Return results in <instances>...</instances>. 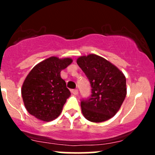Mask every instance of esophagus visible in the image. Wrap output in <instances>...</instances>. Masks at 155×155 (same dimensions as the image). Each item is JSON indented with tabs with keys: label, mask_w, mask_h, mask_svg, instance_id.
Segmentation results:
<instances>
[{
	"label": "esophagus",
	"mask_w": 155,
	"mask_h": 155,
	"mask_svg": "<svg viewBox=\"0 0 155 155\" xmlns=\"http://www.w3.org/2000/svg\"><path fill=\"white\" fill-rule=\"evenodd\" d=\"M78 90L77 89H72L71 90V93L72 94H75V95H76V94H78Z\"/></svg>",
	"instance_id": "34e87169"
}]
</instances>
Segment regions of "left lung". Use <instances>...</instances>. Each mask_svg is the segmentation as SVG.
I'll return each instance as SVG.
<instances>
[{
	"label": "left lung",
	"instance_id": "1",
	"mask_svg": "<svg viewBox=\"0 0 155 155\" xmlns=\"http://www.w3.org/2000/svg\"><path fill=\"white\" fill-rule=\"evenodd\" d=\"M76 62L91 87V96L81 101L82 114L92 122L107 121L117 113L125 99V76L115 65L97 54L82 56Z\"/></svg>",
	"mask_w": 155,
	"mask_h": 155
}]
</instances>
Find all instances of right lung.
<instances>
[{
	"label": "right lung",
	"instance_id": "right-lung-1",
	"mask_svg": "<svg viewBox=\"0 0 155 155\" xmlns=\"http://www.w3.org/2000/svg\"><path fill=\"white\" fill-rule=\"evenodd\" d=\"M73 60L51 57L36 65L26 77L21 95L28 112L43 121H52L61 112L70 91L61 71Z\"/></svg>",
	"mask_w": 155,
	"mask_h": 155
}]
</instances>
